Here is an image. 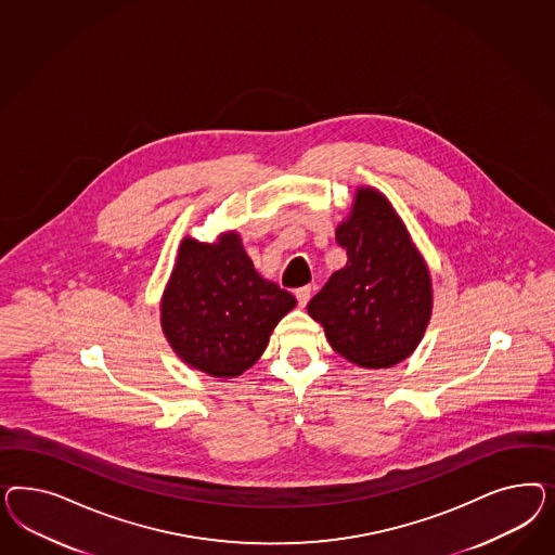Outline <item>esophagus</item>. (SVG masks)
Here are the masks:
<instances>
[{"label": "esophagus", "mask_w": 555, "mask_h": 555, "mask_svg": "<svg viewBox=\"0 0 555 555\" xmlns=\"http://www.w3.org/2000/svg\"><path fill=\"white\" fill-rule=\"evenodd\" d=\"M311 293H313V288H311V286H301V288H297V291H295V297H297V301H299L301 307H305V305L309 302V299H311Z\"/></svg>", "instance_id": "esophagus-1"}]
</instances>
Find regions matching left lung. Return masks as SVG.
Masks as SVG:
<instances>
[{
    "label": "left lung",
    "mask_w": 555,
    "mask_h": 555,
    "mask_svg": "<svg viewBox=\"0 0 555 555\" xmlns=\"http://www.w3.org/2000/svg\"><path fill=\"white\" fill-rule=\"evenodd\" d=\"M336 240L348 264L332 274L307 311L348 362L390 369L415 352L431 320L427 262L401 216L374 186H358Z\"/></svg>",
    "instance_id": "obj_1"
}]
</instances>
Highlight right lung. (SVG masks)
Here are the masks:
<instances>
[{
	"mask_svg": "<svg viewBox=\"0 0 555 555\" xmlns=\"http://www.w3.org/2000/svg\"><path fill=\"white\" fill-rule=\"evenodd\" d=\"M295 297L254 269L237 232L216 242L183 237L163 299L160 325L191 369L234 378L256 364Z\"/></svg>",
	"mask_w": 555,
	"mask_h": 555,
	"instance_id": "right-lung-1",
	"label": "right lung"
}]
</instances>
